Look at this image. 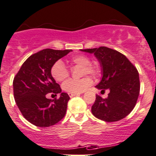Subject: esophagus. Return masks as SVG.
<instances>
[{
    "label": "esophagus",
    "mask_w": 156,
    "mask_h": 156,
    "mask_svg": "<svg viewBox=\"0 0 156 156\" xmlns=\"http://www.w3.org/2000/svg\"><path fill=\"white\" fill-rule=\"evenodd\" d=\"M80 94H71V93H69V96L70 97V98H73L74 96H76V95H79Z\"/></svg>",
    "instance_id": "esophagus-1"
}]
</instances>
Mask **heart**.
<instances>
[{
  "mask_svg": "<svg viewBox=\"0 0 156 156\" xmlns=\"http://www.w3.org/2000/svg\"><path fill=\"white\" fill-rule=\"evenodd\" d=\"M72 65L76 66H81V75L87 74L94 77H97L101 74V69L98 65L90 63V59L87 56L83 55H78L72 57L69 59ZM51 75L56 81L61 82L65 80L69 76V71L66 68L62 61H56L51 68ZM93 83L90 77L86 76L82 79L76 80L69 79L66 81L62 85V88L65 91L71 94H80L90 87Z\"/></svg>",
  "mask_w": 156,
  "mask_h": 156,
  "instance_id": "1",
  "label": "heart"
}]
</instances>
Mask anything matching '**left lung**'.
Wrapping results in <instances>:
<instances>
[{"label":"left lung","instance_id":"obj_1","mask_svg":"<svg viewBox=\"0 0 156 156\" xmlns=\"http://www.w3.org/2000/svg\"><path fill=\"white\" fill-rule=\"evenodd\" d=\"M82 51L94 53L102 66V80L96 87L102 90L101 92L110 90L105 99L96 95L92 114L107 122L125 118L134 109L139 95L140 81L136 67L125 55L108 47Z\"/></svg>","mask_w":156,"mask_h":156}]
</instances>
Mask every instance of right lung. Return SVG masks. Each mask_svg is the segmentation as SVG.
Here are the masks:
<instances>
[{
	"mask_svg": "<svg viewBox=\"0 0 156 156\" xmlns=\"http://www.w3.org/2000/svg\"><path fill=\"white\" fill-rule=\"evenodd\" d=\"M70 51L45 48L32 54L14 78L15 103L23 117L35 126L50 127L65 117L70 98L66 93H61L60 86L51 75V68ZM49 92L61 95L58 98L48 99L47 94Z\"/></svg>",
	"mask_w": 156,
	"mask_h": 156,
	"instance_id": "1",
	"label": "right lung"
}]
</instances>
